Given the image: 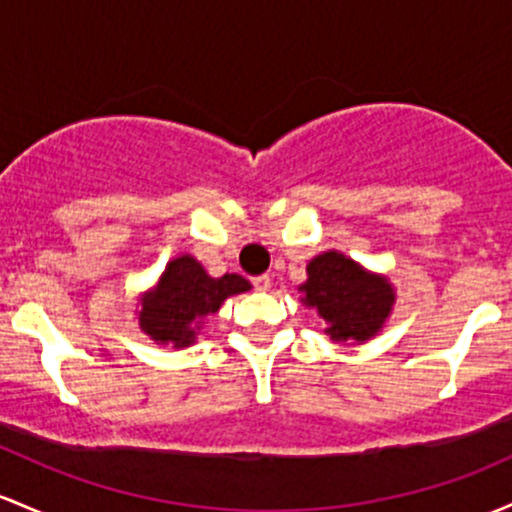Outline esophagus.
Wrapping results in <instances>:
<instances>
[{"label":"esophagus","mask_w":512,"mask_h":512,"mask_svg":"<svg viewBox=\"0 0 512 512\" xmlns=\"http://www.w3.org/2000/svg\"><path fill=\"white\" fill-rule=\"evenodd\" d=\"M252 284H255L257 291H269L272 289V277L269 274H260V277L252 279Z\"/></svg>","instance_id":"obj_1"}]
</instances>
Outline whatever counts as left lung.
<instances>
[{
  "instance_id": "8db88e82",
  "label": "left lung",
  "mask_w": 512,
  "mask_h": 512,
  "mask_svg": "<svg viewBox=\"0 0 512 512\" xmlns=\"http://www.w3.org/2000/svg\"><path fill=\"white\" fill-rule=\"evenodd\" d=\"M299 294L303 306L323 320L330 340L357 345L384 330L396 303V289L386 274L372 272L340 250H325L308 262Z\"/></svg>"
}]
</instances>
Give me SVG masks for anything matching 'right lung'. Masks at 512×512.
<instances>
[{"instance_id":"obj_1","label":"right lung","mask_w":512,"mask_h":512,"mask_svg":"<svg viewBox=\"0 0 512 512\" xmlns=\"http://www.w3.org/2000/svg\"><path fill=\"white\" fill-rule=\"evenodd\" d=\"M252 286L240 274L211 277L194 255L174 257L138 299V325L155 345L184 350L192 347L204 320L223 306L228 296L243 294Z\"/></svg>"}]
</instances>
